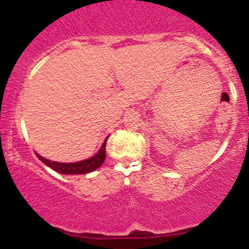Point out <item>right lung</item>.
Masks as SVG:
<instances>
[{
  "mask_svg": "<svg viewBox=\"0 0 249 249\" xmlns=\"http://www.w3.org/2000/svg\"><path fill=\"white\" fill-rule=\"evenodd\" d=\"M107 139H108V136H107L106 140L104 141L101 148H100L99 152H97L96 154L88 158V159L80 160V161L57 162L46 159V158H43L42 155H39L38 153H36V155L44 165H47L48 167H50V169L54 170V171L62 173V175H87V173H90L95 171V170H97L102 164H104L105 159H106Z\"/></svg>",
  "mask_w": 249,
  "mask_h": 249,
  "instance_id": "1",
  "label": "right lung"
}]
</instances>
